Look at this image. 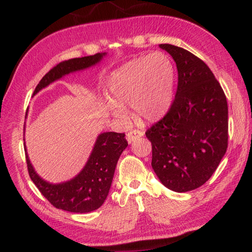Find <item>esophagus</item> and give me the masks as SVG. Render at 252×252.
I'll list each match as a JSON object with an SVG mask.
<instances>
[{"label": "esophagus", "mask_w": 252, "mask_h": 252, "mask_svg": "<svg viewBox=\"0 0 252 252\" xmlns=\"http://www.w3.org/2000/svg\"><path fill=\"white\" fill-rule=\"evenodd\" d=\"M143 134H144V132H142L140 130H132L130 132H127L126 140H127V142H129V143H132V142L135 141L136 139H139V138H141V136H143Z\"/></svg>", "instance_id": "obj_1"}]
</instances>
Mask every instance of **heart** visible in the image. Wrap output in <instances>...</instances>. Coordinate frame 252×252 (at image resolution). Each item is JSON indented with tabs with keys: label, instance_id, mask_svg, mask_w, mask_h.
<instances>
[{
	"label": "heart",
	"instance_id": "1",
	"mask_svg": "<svg viewBox=\"0 0 252 252\" xmlns=\"http://www.w3.org/2000/svg\"><path fill=\"white\" fill-rule=\"evenodd\" d=\"M174 79L173 63L165 54L132 59L110 77L108 109L123 120L126 119V108L131 106L139 120H158L170 108Z\"/></svg>",
	"mask_w": 252,
	"mask_h": 252
}]
</instances>
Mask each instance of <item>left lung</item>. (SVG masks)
Returning <instances> with one entry per match:
<instances>
[{
	"mask_svg": "<svg viewBox=\"0 0 252 252\" xmlns=\"http://www.w3.org/2000/svg\"><path fill=\"white\" fill-rule=\"evenodd\" d=\"M176 63L177 89L161 120L145 132L152 167L178 193L198 189L216 171L228 148V106L213 71L189 50L161 44Z\"/></svg>",
	"mask_w": 252,
	"mask_h": 252,
	"instance_id": "8db88e82",
	"label": "left lung"
}]
</instances>
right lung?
<instances>
[{
    "mask_svg": "<svg viewBox=\"0 0 252 252\" xmlns=\"http://www.w3.org/2000/svg\"><path fill=\"white\" fill-rule=\"evenodd\" d=\"M103 55L104 53H97L91 56L72 58L57 63L40 79L34 94L63 75L94 65ZM125 136V133L117 132H104L100 134L84 170L71 181L62 184H50L42 180L34 171L27 153H25L31 180L44 197L58 209L80 214L98 209L107 198L118 159L127 146Z\"/></svg>",
    "mask_w": 252,
    "mask_h": 252,
    "instance_id": "obj_1",
    "label": "right lung"
}]
</instances>
